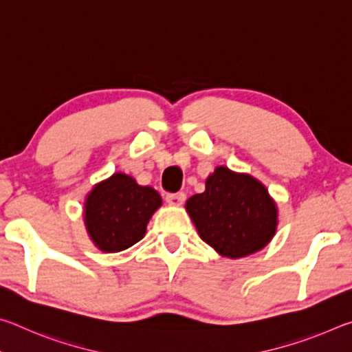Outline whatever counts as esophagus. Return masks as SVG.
Returning a JSON list of instances; mask_svg holds the SVG:
<instances>
[{
	"label": "esophagus",
	"mask_w": 352,
	"mask_h": 352,
	"mask_svg": "<svg viewBox=\"0 0 352 352\" xmlns=\"http://www.w3.org/2000/svg\"><path fill=\"white\" fill-rule=\"evenodd\" d=\"M166 201L170 206H182L184 201V194L183 192H177V194H168L166 195Z\"/></svg>",
	"instance_id": "esophagus-1"
}]
</instances>
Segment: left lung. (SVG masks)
<instances>
[{"mask_svg":"<svg viewBox=\"0 0 352 352\" xmlns=\"http://www.w3.org/2000/svg\"><path fill=\"white\" fill-rule=\"evenodd\" d=\"M186 212L201 241L230 259L264 248L276 233L278 206L264 184L250 174L217 166L205 192L186 201Z\"/></svg>","mask_w":352,"mask_h":352,"instance_id":"1","label":"left lung"}]
</instances>
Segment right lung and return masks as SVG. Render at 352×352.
I'll return each instance as SVG.
<instances>
[{
	"label": "right lung",
	"instance_id": "1",
	"mask_svg": "<svg viewBox=\"0 0 352 352\" xmlns=\"http://www.w3.org/2000/svg\"><path fill=\"white\" fill-rule=\"evenodd\" d=\"M162 204V195L153 188L141 186L132 175L115 172L87 194L83 223L100 252L118 253L144 237L148 220Z\"/></svg>",
	"mask_w": 352,
	"mask_h": 352
}]
</instances>
